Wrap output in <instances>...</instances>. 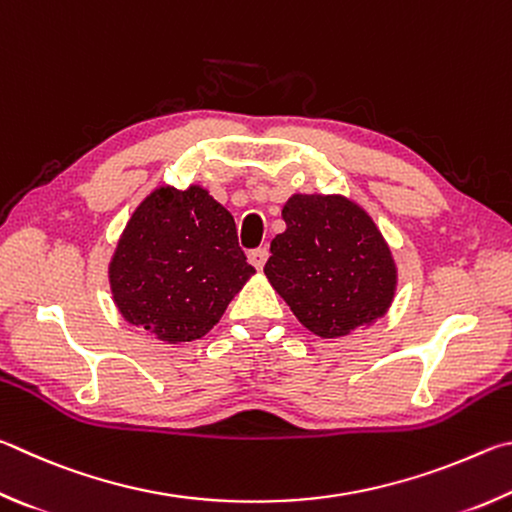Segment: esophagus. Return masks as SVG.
Masks as SVG:
<instances>
[{
    "label": "esophagus",
    "mask_w": 512,
    "mask_h": 512,
    "mask_svg": "<svg viewBox=\"0 0 512 512\" xmlns=\"http://www.w3.org/2000/svg\"><path fill=\"white\" fill-rule=\"evenodd\" d=\"M267 256H270L267 247H258V249H251L247 258H249V263L256 267V270H263L265 263H267Z\"/></svg>",
    "instance_id": "34e87169"
}]
</instances>
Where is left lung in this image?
<instances>
[{"instance_id":"1","label":"left lung","mask_w":512,"mask_h":512,"mask_svg":"<svg viewBox=\"0 0 512 512\" xmlns=\"http://www.w3.org/2000/svg\"><path fill=\"white\" fill-rule=\"evenodd\" d=\"M281 215L285 231L263 272L301 326L337 339L387 315L398 265L362 204L342 193H294Z\"/></svg>"}]
</instances>
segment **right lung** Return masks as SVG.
I'll return each instance as SVG.
<instances>
[{
	"label": "right lung",
	"mask_w": 512,
	"mask_h": 512,
	"mask_svg": "<svg viewBox=\"0 0 512 512\" xmlns=\"http://www.w3.org/2000/svg\"><path fill=\"white\" fill-rule=\"evenodd\" d=\"M254 274L233 215L200 184L143 197L107 265L119 315L164 344L204 337Z\"/></svg>",
	"instance_id": "obj_1"
}]
</instances>
